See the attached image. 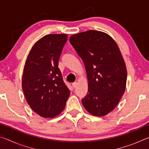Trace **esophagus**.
I'll return each mask as SVG.
<instances>
[{
	"mask_svg": "<svg viewBox=\"0 0 149 149\" xmlns=\"http://www.w3.org/2000/svg\"><path fill=\"white\" fill-rule=\"evenodd\" d=\"M77 85V82H74V83H73V84H72V86H73V87H74V88L76 87Z\"/></svg>",
	"mask_w": 149,
	"mask_h": 149,
	"instance_id": "1",
	"label": "esophagus"
}]
</instances>
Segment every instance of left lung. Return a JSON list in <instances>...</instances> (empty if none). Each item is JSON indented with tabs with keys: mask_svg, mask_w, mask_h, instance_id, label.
<instances>
[{
	"mask_svg": "<svg viewBox=\"0 0 149 149\" xmlns=\"http://www.w3.org/2000/svg\"><path fill=\"white\" fill-rule=\"evenodd\" d=\"M84 63L88 92L81 100L88 112L104 116L114 109L125 92L127 70L116 41L104 32L89 30L70 37Z\"/></svg>",
	"mask_w": 149,
	"mask_h": 149,
	"instance_id": "1",
	"label": "left lung"
}]
</instances>
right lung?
I'll return each mask as SVG.
<instances>
[{"mask_svg": "<svg viewBox=\"0 0 149 149\" xmlns=\"http://www.w3.org/2000/svg\"><path fill=\"white\" fill-rule=\"evenodd\" d=\"M67 39L66 34L42 37L32 47L25 63L22 89L27 104L41 117L60 114L70 94L58 67Z\"/></svg>", "mask_w": 149, "mask_h": 149, "instance_id": "right-lung-1", "label": "right lung"}]
</instances>
